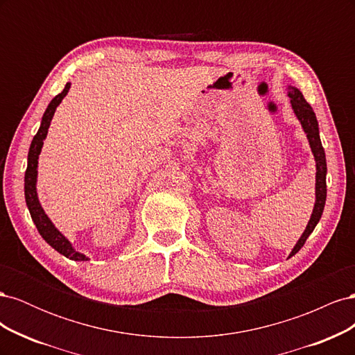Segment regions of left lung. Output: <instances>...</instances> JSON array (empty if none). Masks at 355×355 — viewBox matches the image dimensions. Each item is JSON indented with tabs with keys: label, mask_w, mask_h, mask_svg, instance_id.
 <instances>
[{
	"label": "left lung",
	"mask_w": 355,
	"mask_h": 355,
	"mask_svg": "<svg viewBox=\"0 0 355 355\" xmlns=\"http://www.w3.org/2000/svg\"><path fill=\"white\" fill-rule=\"evenodd\" d=\"M288 98H290V103H292V108L297 116V120L302 124L304 130L306 133V137L311 145V151L314 154L315 158V166H317V176H315V204H314V210L313 214H311V219L306 225V230L302 234V237L299 239V241L296 243V245L293 247L292 253L290 256L296 254L302 245L305 244L306 239L309 237V234L314 231V228L317 227V223L323 214L324 210V204H326V196H327V188H326V173H327V164H326V154L323 145H321L320 141V133H318V123L315 114L311 108V105L305 101L304 94L300 93L296 87H288ZM288 256V257H290Z\"/></svg>",
	"instance_id": "8db88e82"
}]
</instances>
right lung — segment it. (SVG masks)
<instances>
[{
    "label": "right lung",
    "instance_id": "obj_1",
    "mask_svg": "<svg viewBox=\"0 0 355 355\" xmlns=\"http://www.w3.org/2000/svg\"><path fill=\"white\" fill-rule=\"evenodd\" d=\"M69 87H71V84L67 83L65 89L62 90V93H59L56 98H53V101L49 103L44 115H42L38 132L34 136V139H32L29 154H28V167L25 171V200H26V206L29 209V213H31V218H32V220H34L40 235L53 247V249L58 250L60 254L69 257V259H72V261H89L87 256L75 252L71 243L55 228V225L51 223V220L47 218L44 210H42L41 204L38 201V197H37V173H38L37 168H38V155L41 153L42 141H44L47 136L50 121H51L53 115H55L58 105L62 102L63 98H65Z\"/></svg>",
    "mask_w": 355,
    "mask_h": 355
}]
</instances>
